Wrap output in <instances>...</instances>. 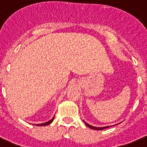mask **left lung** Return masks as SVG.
Instances as JSON below:
<instances>
[{"label": "left lung", "instance_id": "1", "mask_svg": "<svg viewBox=\"0 0 147 147\" xmlns=\"http://www.w3.org/2000/svg\"><path fill=\"white\" fill-rule=\"evenodd\" d=\"M84 121V123L85 124V125L88 126V127H90V129H96V130H102V129H106V128H108V127H110L109 126H107V127H93V126H91L90 125V124H88V123H86V122L85 121Z\"/></svg>", "mask_w": 147, "mask_h": 147}]
</instances>
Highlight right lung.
<instances>
[{
	"instance_id": "obj_1",
	"label": "right lung",
	"mask_w": 147,
	"mask_h": 147,
	"mask_svg": "<svg viewBox=\"0 0 147 147\" xmlns=\"http://www.w3.org/2000/svg\"><path fill=\"white\" fill-rule=\"evenodd\" d=\"M54 116L52 118V119H51L50 121H49L47 122H45V123H43V124H37V126H46V125H49V124H50L51 122L53 121V120H54Z\"/></svg>"
}]
</instances>
